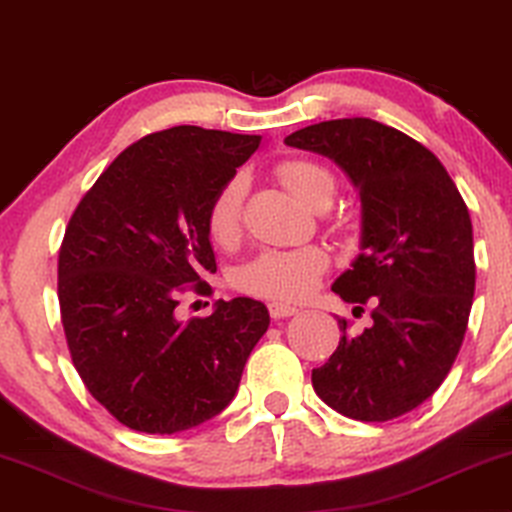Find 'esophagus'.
Here are the masks:
<instances>
[{
  "label": "esophagus",
  "mask_w": 512,
  "mask_h": 512,
  "mask_svg": "<svg viewBox=\"0 0 512 512\" xmlns=\"http://www.w3.org/2000/svg\"><path fill=\"white\" fill-rule=\"evenodd\" d=\"M299 309L297 306H292V304H288V302H271L269 304V313H271V318H290V316H295Z\"/></svg>",
  "instance_id": "1"
}]
</instances>
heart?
<instances>
[{
  "mask_svg": "<svg viewBox=\"0 0 512 512\" xmlns=\"http://www.w3.org/2000/svg\"><path fill=\"white\" fill-rule=\"evenodd\" d=\"M278 180L288 187L306 208L318 210L330 206L335 199V175L323 163L292 159L276 168ZM245 177L231 175L217 189L206 210L208 236L217 245H231L241 234ZM330 267V255L320 245L304 248H264L243 262L234 271V285L238 290L267 299H299L316 288L318 278Z\"/></svg>",
  "mask_w": 512,
  "mask_h": 512,
  "instance_id": "b5f03b06",
  "label": "heart"
}]
</instances>
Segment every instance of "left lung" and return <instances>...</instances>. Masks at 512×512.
<instances>
[{
  "label": "left lung",
  "instance_id": "left-lung-1",
  "mask_svg": "<svg viewBox=\"0 0 512 512\" xmlns=\"http://www.w3.org/2000/svg\"><path fill=\"white\" fill-rule=\"evenodd\" d=\"M285 145L323 154L349 175L363 206L360 252L332 290L372 304V325L339 318L337 351L311 372L325 405L356 421H388L438 391L466 335L475 292L473 224L431 149L379 121H320Z\"/></svg>",
  "mask_w": 512,
  "mask_h": 512
}]
</instances>
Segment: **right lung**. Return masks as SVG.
Listing matches in <instances>:
<instances>
[{
    "label": "right lung",
    "mask_w": 512,
    "mask_h": 512,
    "mask_svg": "<svg viewBox=\"0 0 512 512\" xmlns=\"http://www.w3.org/2000/svg\"><path fill=\"white\" fill-rule=\"evenodd\" d=\"M260 135L175 126L124 149L88 189L58 255V302L81 381L140 433L173 435L213 419L241 384L269 327L257 299H217L182 323L177 297L210 295L206 210Z\"/></svg>",
    "instance_id": "obj_1"
}]
</instances>
